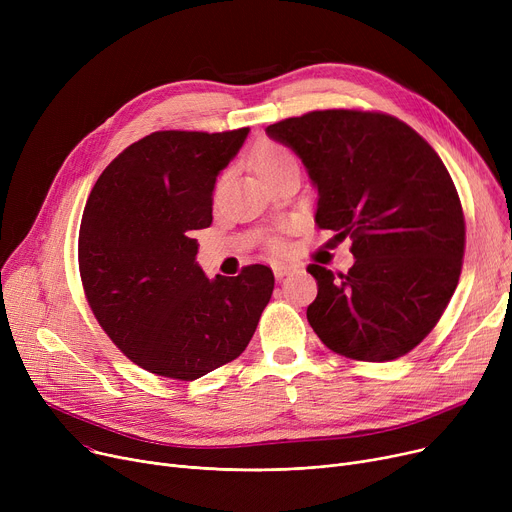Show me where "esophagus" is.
Instances as JSON below:
<instances>
[{"label": "esophagus", "instance_id": "34e87169", "mask_svg": "<svg viewBox=\"0 0 512 512\" xmlns=\"http://www.w3.org/2000/svg\"><path fill=\"white\" fill-rule=\"evenodd\" d=\"M272 270H274L276 280H282L284 276H288L292 272V265H288V263H274Z\"/></svg>", "mask_w": 512, "mask_h": 512}]
</instances>
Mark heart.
I'll return each mask as SVG.
<instances>
[{"mask_svg": "<svg viewBox=\"0 0 512 512\" xmlns=\"http://www.w3.org/2000/svg\"><path fill=\"white\" fill-rule=\"evenodd\" d=\"M292 166H294V159L280 145L261 143L253 153V168L259 178L276 174V172L292 168ZM274 249H282L280 240H274Z\"/></svg>", "mask_w": 512, "mask_h": 512, "instance_id": "b5f03b06", "label": "heart"}]
</instances>
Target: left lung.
Returning <instances> with one entry per match:
<instances>
[{
  "label": "left lung",
  "instance_id": "left-lung-1",
  "mask_svg": "<svg viewBox=\"0 0 512 512\" xmlns=\"http://www.w3.org/2000/svg\"><path fill=\"white\" fill-rule=\"evenodd\" d=\"M290 147L317 188L315 224L353 240L355 263H317L313 332L357 361H392L434 330L459 284L465 215L438 153L394 116L321 110L265 128Z\"/></svg>",
  "mask_w": 512,
  "mask_h": 512
}]
</instances>
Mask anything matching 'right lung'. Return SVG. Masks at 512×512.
I'll return each mask as SVG.
<instances>
[{
	"label": "right lung",
	"instance_id": "1",
	"mask_svg": "<svg viewBox=\"0 0 512 512\" xmlns=\"http://www.w3.org/2000/svg\"><path fill=\"white\" fill-rule=\"evenodd\" d=\"M249 128L159 130L97 178L78 232V270L99 326L139 367L193 382L234 361L272 299L274 274L247 265L209 280L195 230L211 224L218 174Z\"/></svg>",
	"mask_w": 512,
	"mask_h": 512
}]
</instances>
